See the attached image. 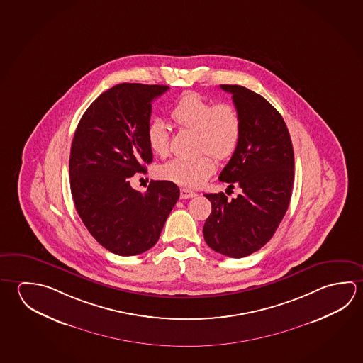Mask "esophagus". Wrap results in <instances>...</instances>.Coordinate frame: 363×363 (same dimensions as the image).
<instances>
[{"label": "esophagus", "instance_id": "esophagus-1", "mask_svg": "<svg viewBox=\"0 0 363 363\" xmlns=\"http://www.w3.org/2000/svg\"><path fill=\"white\" fill-rule=\"evenodd\" d=\"M194 196H196V192L187 190V189H181V199H191Z\"/></svg>", "mask_w": 363, "mask_h": 363}]
</instances>
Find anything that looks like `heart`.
Listing matches in <instances>:
<instances>
[{
    "label": "heart",
    "mask_w": 363,
    "mask_h": 363,
    "mask_svg": "<svg viewBox=\"0 0 363 363\" xmlns=\"http://www.w3.org/2000/svg\"><path fill=\"white\" fill-rule=\"evenodd\" d=\"M171 117L179 128L197 133L200 152L219 160L235 154L242 138V117L232 103L216 104L197 93H184L171 109ZM147 147L155 155L169 154V130L160 117L147 123ZM209 154L197 158H174L160 168V177L187 189L205 184L216 171Z\"/></svg>",
    "instance_id": "heart-1"
}]
</instances>
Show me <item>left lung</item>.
Segmentation results:
<instances>
[{
	"label": "left lung",
	"mask_w": 363,
	"mask_h": 363,
	"mask_svg": "<svg viewBox=\"0 0 363 363\" xmlns=\"http://www.w3.org/2000/svg\"><path fill=\"white\" fill-rule=\"evenodd\" d=\"M232 94L242 117V138L219 179L242 192L228 200L205 194L211 213L203 238L216 252L241 259L259 251L278 228L289 206L294 154L286 122L264 96L241 85H220Z\"/></svg>",
	"instance_id": "obj_1"
}]
</instances>
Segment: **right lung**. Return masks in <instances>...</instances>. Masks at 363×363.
<instances>
[{
    "mask_svg": "<svg viewBox=\"0 0 363 363\" xmlns=\"http://www.w3.org/2000/svg\"><path fill=\"white\" fill-rule=\"evenodd\" d=\"M166 85L123 83L102 93L85 111L71 144V195L90 235L120 256L143 254L160 240L179 197L171 181L145 192L130 179L153 160L147 128L152 103Z\"/></svg>",
    "mask_w": 363,
    "mask_h": 363,
    "instance_id": "obj_1",
    "label": "right lung"
}]
</instances>
